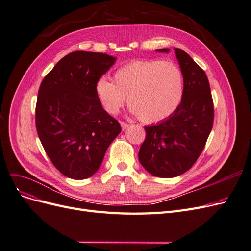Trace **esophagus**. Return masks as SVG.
I'll return each instance as SVG.
<instances>
[{
  "mask_svg": "<svg viewBox=\"0 0 251 251\" xmlns=\"http://www.w3.org/2000/svg\"><path fill=\"white\" fill-rule=\"evenodd\" d=\"M120 125H121V128H123V130H124V131H126V128H127L128 126H130V125H128L127 123H124V121H121V123H120Z\"/></svg>",
  "mask_w": 251,
  "mask_h": 251,
  "instance_id": "34e87169",
  "label": "esophagus"
}]
</instances>
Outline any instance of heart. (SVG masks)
Returning <instances> with one entry per match:
<instances>
[{
	"instance_id": "obj_1",
	"label": "heart",
	"mask_w": 251,
	"mask_h": 251,
	"mask_svg": "<svg viewBox=\"0 0 251 251\" xmlns=\"http://www.w3.org/2000/svg\"><path fill=\"white\" fill-rule=\"evenodd\" d=\"M96 94L103 109L115 115L126 100L131 113L146 124L160 123L176 112L183 97V75L171 60L137 59L119 67L114 80L100 77Z\"/></svg>"
}]
</instances>
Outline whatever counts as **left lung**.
<instances>
[{"label":"left lung","instance_id":"left-lung-1","mask_svg":"<svg viewBox=\"0 0 251 251\" xmlns=\"http://www.w3.org/2000/svg\"><path fill=\"white\" fill-rule=\"evenodd\" d=\"M174 50L183 75L182 101L169 118L144 126L147 136L138 154L143 168L160 178L177 177L192 168L214 124V102L206 74L186 52Z\"/></svg>","mask_w":251,"mask_h":251}]
</instances>
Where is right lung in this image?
<instances>
[{
    "instance_id": "add662e5",
    "label": "right lung",
    "mask_w": 251,
    "mask_h": 251,
    "mask_svg": "<svg viewBox=\"0 0 251 251\" xmlns=\"http://www.w3.org/2000/svg\"><path fill=\"white\" fill-rule=\"evenodd\" d=\"M115 60L105 53L71 52L41 83L35 108L37 135L53 165L68 178L94 175L121 132L118 121L102 109L95 90Z\"/></svg>"
}]
</instances>
